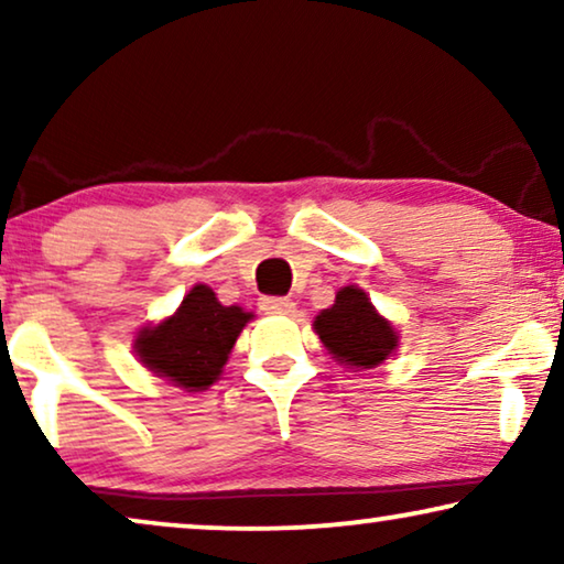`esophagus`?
<instances>
[{"label": "esophagus", "instance_id": "esophagus-1", "mask_svg": "<svg viewBox=\"0 0 564 564\" xmlns=\"http://www.w3.org/2000/svg\"><path fill=\"white\" fill-rule=\"evenodd\" d=\"M261 311L267 313H292L295 303L290 297H261Z\"/></svg>", "mask_w": 564, "mask_h": 564}]
</instances>
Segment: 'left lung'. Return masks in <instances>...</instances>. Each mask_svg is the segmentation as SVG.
I'll list each match as a JSON object with an SVG mask.
<instances>
[{"mask_svg":"<svg viewBox=\"0 0 564 564\" xmlns=\"http://www.w3.org/2000/svg\"><path fill=\"white\" fill-rule=\"evenodd\" d=\"M313 328L330 357L351 369H372L398 349V330L357 284L338 290L334 305L321 311Z\"/></svg>","mask_w":564,"mask_h":564,"instance_id":"left-lung-1","label":"left lung"}]
</instances>
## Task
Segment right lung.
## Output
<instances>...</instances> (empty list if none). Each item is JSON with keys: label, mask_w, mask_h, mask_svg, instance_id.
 <instances>
[{"label": "right lung", "mask_w": 564, "mask_h": 564, "mask_svg": "<svg viewBox=\"0 0 564 564\" xmlns=\"http://www.w3.org/2000/svg\"><path fill=\"white\" fill-rule=\"evenodd\" d=\"M253 318L238 305H220L207 284H195L172 318L138 330L133 349L143 367L176 388L197 392L218 380L238 334Z\"/></svg>", "instance_id": "add662e5"}]
</instances>
